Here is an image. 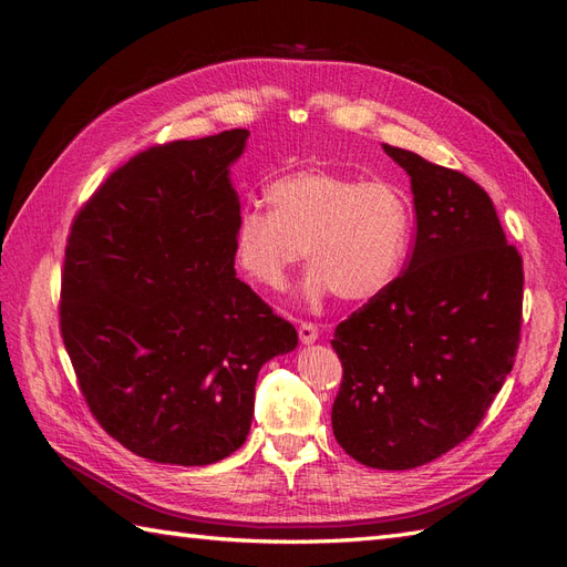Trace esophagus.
Wrapping results in <instances>:
<instances>
[{
    "label": "esophagus",
    "instance_id": "1",
    "mask_svg": "<svg viewBox=\"0 0 567 567\" xmlns=\"http://www.w3.org/2000/svg\"><path fill=\"white\" fill-rule=\"evenodd\" d=\"M298 336H300V340L305 342V346H310V342H315V340L319 338L317 323H312V321H302V323L298 326Z\"/></svg>",
    "mask_w": 567,
    "mask_h": 567
}]
</instances>
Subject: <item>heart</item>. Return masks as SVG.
<instances>
[{
    "label": "heart",
    "mask_w": 567,
    "mask_h": 567,
    "mask_svg": "<svg viewBox=\"0 0 567 567\" xmlns=\"http://www.w3.org/2000/svg\"><path fill=\"white\" fill-rule=\"evenodd\" d=\"M271 210L246 205L234 227L236 262L252 281L281 290L302 255L305 296L364 302L398 277L411 238V203L398 184L307 167L274 179Z\"/></svg>",
    "instance_id": "1"
}]
</instances>
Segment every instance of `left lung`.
Returning <instances> with one entry per match:
<instances>
[{
  "instance_id": "8db88e82",
  "label": "left lung",
  "mask_w": 567,
  "mask_h": 567,
  "mask_svg": "<svg viewBox=\"0 0 567 567\" xmlns=\"http://www.w3.org/2000/svg\"><path fill=\"white\" fill-rule=\"evenodd\" d=\"M383 151L411 179L414 248L398 279L336 326L331 423L354 461L406 471L466 440L502 390L520 342L523 257L483 186Z\"/></svg>"
}]
</instances>
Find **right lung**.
<instances>
[{
	"label": "right lung",
	"instance_id": "add662e5",
	"mask_svg": "<svg viewBox=\"0 0 567 567\" xmlns=\"http://www.w3.org/2000/svg\"><path fill=\"white\" fill-rule=\"evenodd\" d=\"M248 130L136 153L75 215L61 336L84 402L123 447L208 466L248 437L257 371L293 323L236 277L229 167Z\"/></svg>",
	"mask_w": 567,
	"mask_h": 567
}]
</instances>
